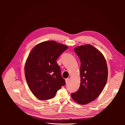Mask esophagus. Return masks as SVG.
<instances>
[{"label": "esophagus", "mask_w": 125, "mask_h": 125, "mask_svg": "<svg viewBox=\"0 0 125 125\" xmlns=\"http://www.w3.org/2000/svg\"><path fill=\"white\" fill-rule=\"evenodd\" d=\"M69 81H70L69 78H66V80H65V82H66V83H68L69 82Z\"/></svg>", "instance_id": "1"}]
</instances>
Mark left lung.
Returning <instances> with one entry per match:
<instances>
[{"instance_id":"obj_1","label":"left lung","mask_w":125,"mask_h":125,"mask_svg":"<svg viewBox=\"0 0 125 125\" xmlns=\"http://www.w3.org/2000/svg\"><path fill=\"white\" fill-rule=\"evenodd\" d=\"M74 50L81 61V84L71 95L76 102L84 105L96 99L105 86L107 63L101 52L91 44L81 45Z\"/></svg>"}]
</instances>
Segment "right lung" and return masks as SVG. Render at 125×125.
Returning <instances> with one entry per match:
<instances>
[{
  "instance_id": "right-lung-1",
  "label": "right lung",
  "mask_w": 125,
  "mask_h": 125,
  "mask_svg": "<svg viewBox=\"0 0 125 125\" xmlns=\"http://www.w3.org/2000/svg\"><path fill=\"white\" fill-rule=\"evenodd\" d=\"M67 48L51 41L37 44L30 52L25 65V75L29 88L38 99H52L65 84L56 60Z\"/></svg>"
}]
</instances>
